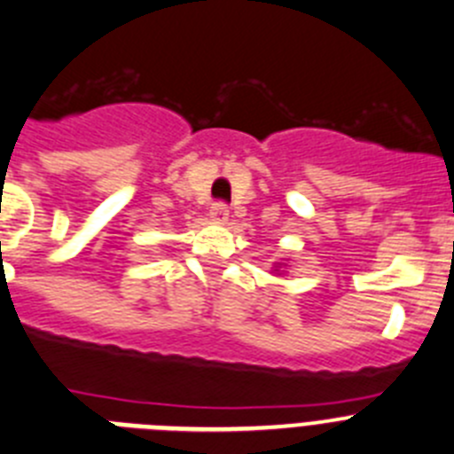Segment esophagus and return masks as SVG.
I'll use <instances>...</instances> for the list:
<instances>
[{"mask_svg": "<svg viewBox=\"0 0 454 454\" xmlns=\"http://www.w3.org/2000/svg\"><path fill=\"white\" fill-rule=\"evenodd\" d=\"M228 217H231V212H228L226 203H215L210 210V219L215 223H226Z\"/></svg>", "mask_w": 454, "mask_h": 454, "instance_id": "1", "label": "esophagus"}]
</instances>
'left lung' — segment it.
I'll return each instance as SVG.
<instances>
[{
  "mask_svg": "<svg viewBox=\"0 0 454 454\" xmlns=\"http://www.w3.org/2000/svg\"><path fill=\"white\" fill-rule=\"evenodd\" d=\"M276 271H278V269H276Z\"/></svg>",
  "mask_w": 454,
  "mask_h": 454,
  "instance_id": "left-lung-1",
  "label": "left lung"
}]
</instances>
